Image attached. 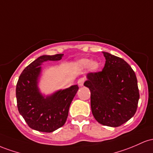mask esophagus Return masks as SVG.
<instances>
[{
    "instance_id": "esophagus-1",
    "label": "esophagus",
    "mask_w": 153,
    "mask_h": 153,
    "mask_svg": "<svg viewBox=\"0 0 153 153\" xmlns=\"http://www.w3.org/2000/svg\"><path fill=\"white\" fill-rule=\"evenodd\" d=\"M84 82H85V78H80L78 79L77 83H78L79 86L82 87V86H83V85H84Z\"/></svg>"
}]
</instances>
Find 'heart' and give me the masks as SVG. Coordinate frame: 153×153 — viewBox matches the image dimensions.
I'll return each instance as SVG.
<instances>
[{
    "mask_svg": "<svg viewBox=\"0 0 153 153\" xmlns=\"http://www.w3.org/2000/svg\"><path fill=\"white\" fill-rule=\"evenodd\" d=\"M78 64L79 66L85 68L88 67L89 66L90 69L92 71H97L100 67V64L97 61H91V60L88 59V58H82V59L79 60V61H78Z\"/></svg>",
    "mask_w": 153,
    "mask_h": 153,
    "instance_id": "1",
    "label": "heart"
}]
</instances>
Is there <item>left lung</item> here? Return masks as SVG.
I'll return each mask as SVG.
<instances>
[{
    "label": "left lung",
    "mask_w": 153,
    "mask_h": 153,
    "mask_svg": "<svg viewBox=\"0 0 153 153\" xmlns=\"http://www.w3.org/2000/svg\"><path fill=\"white\" fill-rule=\"evenodd\" d=\"M105 63L101 71L87 74L84 83L90 89L91 109L97 122L118 127L135 114L140 92L137 76L122 58L102 52Z\"/></svg>",
    "instance_id": "left-lung-1"
}]
</instances>
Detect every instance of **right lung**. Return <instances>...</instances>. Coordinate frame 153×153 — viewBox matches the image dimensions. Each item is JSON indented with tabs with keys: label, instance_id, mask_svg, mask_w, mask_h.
Segmentation results:
<instances>
[{
	"label": "right lung",
	"instance_id": "obj_1",
	"mask_svg": "<svg viewBox=\"0 0 153 153\" xmlns=\"http://www.w3.org/2000/svg\"><path fill=\"white\" fill-rule=\"evenodd\" d=\"M63 54L42 56L26 67L16 84V96L19 114L32 129L53 132L64 125L70 105L79 90L73 85L45 97L37 87L41 73L40 65L45 61H59Z\"/></svg>",
	"mask_w": 153,
	"mask_h": 153
}]
</instances>
